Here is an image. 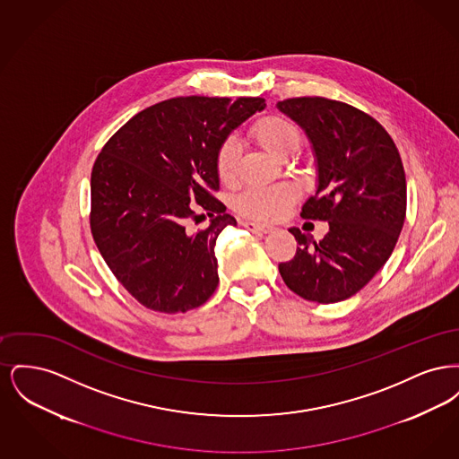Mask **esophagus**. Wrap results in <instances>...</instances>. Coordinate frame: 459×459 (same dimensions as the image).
I'll use <instances>...</instances> for the list:
<instances>
[{"label":"esophagus","mask_w":459,"mask_h":459,"mask_svg":"<svg viewBox=\"0 0 459 459\" xmlns=\"http://www.w3.org/2000/svg\"><path fill=\"white\" fill-rule=\"evenodd\" d=\"M242 225L253 232H262V234H270L275 230V227L266 225V223H256V221H242Z\"/></svg>","instance_id":"1"}]
</instances>
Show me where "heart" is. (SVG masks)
I'll list each match as a JSON object with an SVG mask.
<instances>
[{
  "instance_id": "b5f03b06",
  "label": "heart",
  "mask_w": 459,
  "mask_h": 459,
  "mask_svg": "<svg viewBox=\"0 0 459 459\" xmlns=\"http://www.w3.org/2000/svg\"><path fill=\"white\" fill-rule=\"evenodd\" d=\"M251 135L266 152L277 158H289L303 144V132L299 126L282 115L262 117L251 127ZM240 150L234 137L220 143L215 154V169L223 184H234L239 174ZM299 193L290 184L277 186H251L240 191L234 206L240 215L256 220H277L287 215Z\"/></svg>"
}]
</instances>
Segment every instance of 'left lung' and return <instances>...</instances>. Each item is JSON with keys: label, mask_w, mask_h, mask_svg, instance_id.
I'll return each instance as SVG.
<instances>
[{"label": "left lung", "mask_w": 459, "mask_h": 459, "mask_svg": "<svg viewBox=\"0 0 459 459\" xmlns=\"http://www.w3.org/2000/svg\"><path fill=\"white\" fill-rule=\"evenodd\" d=\"M279 109L305 129L318 163V187L301 217L328 221L320 242L292 227L285 285L306 301H344L393 255L406 217V175L393 137L371 115L322 96L289 98Z\"/></svg>", "instance_id": "8db88e82"}]
</instances>
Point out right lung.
I'll return each instance as SVG.
<instances>
[{
  "mask_svg": "<svg viewBox=\"0 0 459 459\" xmlns=\"http://www.w3.org/2000/svg\"><path fill=\"white\" fill-rule=\"evenodd\" d=\"M263 98L178 96L134 115L98 154L89 225L103 260L134 299L160 313L204 305L219 285L215 246L238 221L215 197L220 143ZM206 211L212 223L189 233Z\"/></svg>",
  "mask_w": 459,
  "mask_h": 459,
  "instance_id": "add662e5",
  "label": "right lung"
}]
</instances>
